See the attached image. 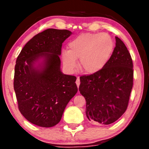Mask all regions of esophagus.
Returning a JSON list of instances; mask_svg holds the SVG:
<instances>
[{"label": "esophagus", "instance_id": "obj_1", "mask_svg": "<svg viewBox=\"0 0 149 149\" xmlns=\"http://www.w3.org/2000/svg\"><path fill=\"white\" fill-rule=\"evenodd\" d=\"M76 84L77 85V87H79V85H80V79H79V77H77V81H76Z\"/></svg>", "mask_w": 149, "mask_h": 149}]
</instances>
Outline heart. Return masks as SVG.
<instances>
[{
	"mask_svg": "<svg viewBox=\"0 0 149 149\" xmlns=\"http://www.w3.org/2000/svg\"><path fill=\"white\" fill-rule=\"evenodd\" d=\"M114 49V41L107 33H83L71 40L68 51L62 52L64 66L73 70L79 60V68L87 74H95L104 68Z\"/></svg>",
	"mask_w": 149,
	"mask_h": 149,
	"instance_id": "1",
	"label": "heart"
}]
</instances>
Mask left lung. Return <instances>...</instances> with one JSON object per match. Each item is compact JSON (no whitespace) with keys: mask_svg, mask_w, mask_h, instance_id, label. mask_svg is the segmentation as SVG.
I'll list each match as a JSON object with an SVG mask.
<instances>
[{"mask_svg":"<svg viewBox=\"0 0 149 149\" xmlns=\"http://www.w3.org/2000/svg\"><path fill=\"white\" fill-rule=\"evenodd\" d=\"M116 45L107 64L100 72L80 77L79 90L86 100L87 117L97 125H109L127 109L133 87V62L123 42Z\"/></svg>","mask_w":149,"mask_h":149,"instance_id":"left-lung-1","label":"left lung"}]
</instances>
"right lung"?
Listing matches in <instances>:
<instances>
[{
  "label": "right lung",
  "instance_id": "right-lung-1",
  "mask_svg": "<svg viewBox=\"0 0 149 149\" xmlns=\"http://www.w3.org/2000/svg\"><path fill=\"white\" fill-rule=\"evenodd\" d=\"M71 34L68 30H44L25 45L16 60L13 87L18 108L36 125H57L78 91L77 77L60 70L62 43Z\"/></svg>",
  "mask_w": 149,
  "mask_h": 149
}]
</instances>
